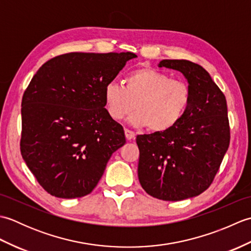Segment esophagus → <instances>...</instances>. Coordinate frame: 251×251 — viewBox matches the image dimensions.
<instances>
[{"instance_id":"obj_1","label":"esophagus","mask_w":251,"mask_h":251,"mask_svg":"<svg viewBox=\"0 0 251 251\" xmlns=\"http://www.w3.org/2000/svg\"><path fill=\"white\" fill-rule=\"evenodd\" d=\"M125 136H126V139L127 140H132V139H135V137H136V134L132 130H129V129H125Z\"/></svg>"}]
</instances>
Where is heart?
Returning <instances> with one entry per match:
<instances>
[{
	"instance_id": "obj_1",
	"label": "heart",
	"mask_w": 251,
	"mask_h": 251,
	"mask_svg": "<svg viewBox=\"0 0 251 251\" xmlns=\"http://www.w3.org/2000/svg\"><path fill=\"white\" fill-rule=\"evenodd\" d=\"M103 98L112 120H123L136 104L137 111L129 119L131 124L159 134L182 120L190 104L191 90L188 84L166 73L141 68L125 77L124 87L115 82L106 84Z\"/></svg>"
}]
</instances>
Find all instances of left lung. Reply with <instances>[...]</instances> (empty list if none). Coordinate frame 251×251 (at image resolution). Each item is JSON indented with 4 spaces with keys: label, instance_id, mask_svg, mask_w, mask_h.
I'll return each instance as SVG.
<instances>
[{
    "label": "left lung",
    "instance_id": "obj_1",
    "mask_svg": "<svg viewBox=\"0 0 251 251\" xmlns=\"http://www.w3.org/2000/svg\"><path fill=\"white\" fill-rule=\"evenodd\" d=\"M159 68L180 71L191 100L174 128L138 135V178L149 195L182 201L200 195L215 179L230 145L226 96L204 68L189 60L165 59Z\"/></svg>",
    "mask_w": 251,
    "mask_h": 251
}]
</instances>
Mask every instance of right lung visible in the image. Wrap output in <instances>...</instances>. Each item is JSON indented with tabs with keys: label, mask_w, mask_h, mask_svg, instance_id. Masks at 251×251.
I'll use <instances>...</instances> for the list:
<instances>
[{
	"label": "right lung",
	"mask_w": 251,
	"mask_h": 251,
	"mask_svg": "<svg viewBox=\"0 0 251 251\" xmlns=\"http://www.w3.org/2000/svg\"><path fill=\"white\" fill-rule=\"evenodd\" d=\"M134 52H69L51 58L32 77L21 101L20 152L47 193L89 194L124 129L104 108L103 89Z\"/></svg>",
	"instance_id": "right-lung-1"
}]
</instances>
